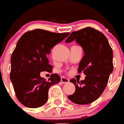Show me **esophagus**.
Instances as JSON below:
<instances>
[{"instance_id":"34e87169","label":"esophagus","mask_w":124,"mask_h":124,"mask_svg":"<svg viewBox=\"0 0 124 124\" xmlns=\"http://www.w3.org/2000/svg\"><path fill=\"white\" fill-rule=\"evenodd\" d=\"M61 82L63 84L69 83V80L68 78H65V77H63V76H62L61 78Z\"/></svg>"}]
</instances>
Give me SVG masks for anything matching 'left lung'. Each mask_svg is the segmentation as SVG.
<instances>
[{
    "label": "left lung",
    "mask_w": 124,
    "mask_h": 124,
    "mask_svg": "<svg viewBox=\"0 0 124 124\" xmlns=\"http://www.w3.org/2000/svg\"><path fill=\"white\" fill-rule=\"evenodd\" d=\"M74 40L84 52L78 72H83L86 76L80 82L75 78L70 80L76 90L68 98L76 104L86 105L95 101L104 92L113 71V52L105 35L90 27L71 32L65 42Z\"/></svg>",
    "instance_id": "obj_1"
}]
</instances>
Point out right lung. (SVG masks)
Masks as SVG:
<instances>
[{
    "label": "right lung",
    "instance_id": "obj_1",
    "mask_svg": "<svg viewBox=\"0 0 124 124\" xmlns=\"http://www.w3.org/2000/svg\"><path fill=\"white\" fill-rule=\"evenodd\" d=\"M69 35V32L37 29L26 32L19 39L11 57L10 76L17 98L22 105L38 108L47 102L49 88L59 83L61 78L55 73L46 80L40 76V72H52L47 55Z\"/></svg>",
    "mask_w": 124,
    "mask_h": 124
}]
</instances>
